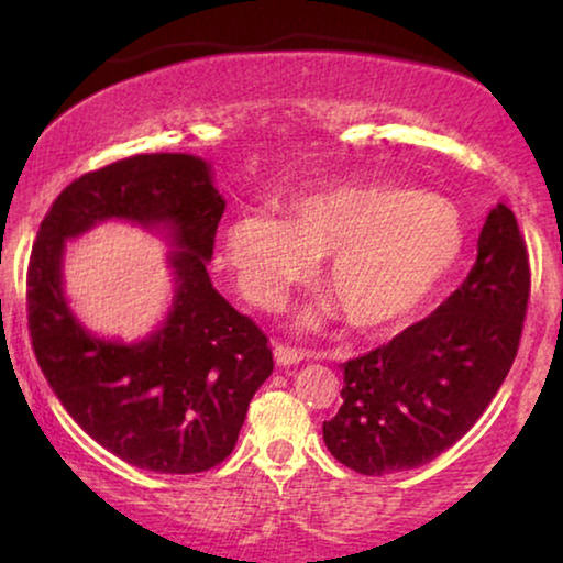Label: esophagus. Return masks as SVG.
Listing matches in <instances>:
<instances>
[{
  "label": "esophagus",
  "instance_id": "1",
  "mask_svg": "<svg viewBox=\"0 0 563 563\" xmlns=\"http://www.w3.org/2000/svg\"><path fill=\"white\" fill-rule=\"evenodd\" d=\"M274 358L279 366H291V364H299V361L307 358V353L299 349H291V345H287V343H276Z\"/></svg>",
  "mask_w": 563,
  "mask_h": 563
}]
</instances>
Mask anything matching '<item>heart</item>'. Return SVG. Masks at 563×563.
<instances>
[{"mask_svg": "<svg viewBox=\"0 0 563 563\" xmlns=\"http://www.w3.org/2000/svg\"><path fill=\"white\" fill-rule=\"evenodd\" d=\"M456 207L407 187H338L297 197L287 220L245 212L230 222L228 258L245 295L276 307L328 256L325 284L361 330L399 325L435 295L464 253ZM314 322V314H307Z\"/></svg>", "mask_w": 563, "mask_h": 563, "instance_id": "heart-1", "label": "heart"}]
</instances>
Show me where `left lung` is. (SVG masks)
Here are the masks:
<instances>
[{
    "mask_svg": "<svg viewBox=\"0 0 563 563\" xmlns=\"http://www.w3.org/2000/svg\"><path fill=\"white\" fill-rule=\"evenodd\" d=\"M530 297L526 238L510 207L487 214L476 264L426 320L345 361L328 451L366 476L407 472L451 449L510 372Z\"/></svg>",
    "mask_w": 563,
    "mask_h": 563,
    "instance_id": "1",
    "label": "left lung"
}]
</instances>
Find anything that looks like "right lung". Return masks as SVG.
Listing matches in <instances>:
<instances>
[{"label":"right lung","mask_w":563,"mask_h":563,"mask_svg":"<svg viewBox=\"0 0 563 563\" xmlns=\"http://www.w3.org/2000/svg\"><path fill=\"white\" fill-rule=\"evenodd\" d=\"M225 199L189 153H141L74 179L37 230L27 266V328L37 364L87 435L137 468L197 474L235 449L256 389L274 372L268 338L230 307L207 274ZM164 224L177 297L141 344L91 336L63 297L68 236L102 219Z\"/></svg>","instance_id":"1"}]
</instances>
